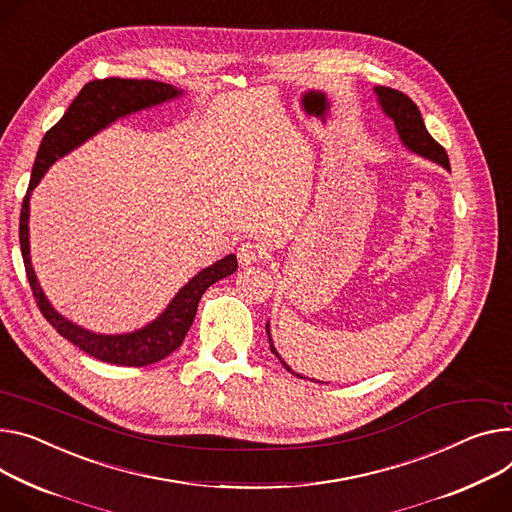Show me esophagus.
Masks as SVG:
<instances>
[{
  "label": "esophagus",
  "instance_id": "34e87169",
  "mask_svg": "<svg viewBox=\"0 0 512 512\" xmlns=\"http://www.w3.org/2000/svg\"><path fill=\"white\" fill-rule=\"evenodd\" d=\"M262 256H264V250H262V246H260L258 242H244V244L238 248V260H240V264H244V266L258 262Z\"/></svg>",
  "mask_w": 512,
  "mask_h": 512
}]
</instances>
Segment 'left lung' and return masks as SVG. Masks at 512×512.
Returning a JSON list of instances; mask_svg holds the SVG:
<instances>
[{"label": "left lung", "mask_w": 512, "mask_h": 512, "mask_svg": "<svg viewBox=\"0 0 512 512\" xmlns=\"http://www.w3.org/2000/svg\"><path fill=\"white\" fill-rule=\"evenodd\" d=\"M375 92H377V96H379V102H381L385 114L391 116L393 123H396L398 133H400L404 145H408V149L420 153L422 157H428V160L437 162V164H441L443 168L451 170V166H449V155H447L445 147H443L441 143H437L435 139H432L430 133L426 131L424 121H422V116H420V110H418V106L414 104V100L408 98L404 92H398V90H393V88H385V86L375 88ZM266 334H268L270 350L274 352V355H277V350H274L272 340H270L268 324H266ZM277 357H279V355H277ZM279 361L285 365L287 371H291V369L287 367V363H285L281 357H279ZM291 373H293V371H291ZM295 375H297V373H295ZM297 377H301V375H297ZM301 379H305V377H301Z\"/></svg>", "instance_id": "1"}]
</instances>
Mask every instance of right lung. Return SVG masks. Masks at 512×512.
Returning <instances> with one entry per match:
<instances>
[{"label": "right lung", "mask_w": 512, "mask_h": 512, "mask_svg": "<svg viewBox=\"0 0 512 512\" xmlns=\"http://www.w3.org/2000/svg\"><path fill=\"white\" fill-rule=\"evenodd\" d=\"M182 92L172 88L170 84L153 82V80H121V77H104V80H92L75 96L61 121L53 125L38 147L36 160L32 166V176L28 182V190L22 201L20 211V250L24 258L26 277L34 295V301L41 309L45 320L69 342L77 348L88 352L90 357L100 359L104 363L123 365V367H145L166 359L168 355L182 344L186 332L190 330L196 307L203 293L217 281L229 277L238 270V258L233 254L215 262L213 266L201 270L194 279L188 281L180 289V293L172 299L168 309L160 318L137 330L133 334L121 336H102L88 332L80 326L67 322L63 316L51 307L43 289L38 287L34 270L30 264V248H28V201L30 190L43 178V174L51 168L57 157L65 155L73 147L84 143L88 137L110 125L119 116L137 112L141 108L166 102Z\"/></svg>", "instance_id": "add662e5"}]
</instances>
